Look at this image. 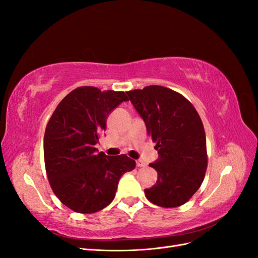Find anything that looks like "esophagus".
Listing matches in <instances>:
<instances>
[{
    "instance_id": "obj_1",
    "label": "esophagus",
    "mask_w": 258,
    "mask_h": 258,
    "mask_svg": "<svg viewBox=\"0 0 258 258\" xmlns=\"http://www.w3.org/2000/svg\"><path fill=\"white\" fill-rule=\"evenodd\" d=\"M145 166H146V163H145L143 160H141V159L137 160V167L141 168V167H145Z\"/></svg>"
}]
</instances>
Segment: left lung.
Masks as SVG:
<instances>
[{
    "instance_id": "1",
    "label": "left lung",
    "mask_w": 258,
    "mask_h": 258,
    "mask_svg": "<svg viewBox=\"0 0 258 258\" xmlns=\"http://www.w3.org/2000/svg\"><path fill=\"white\" fill-rule=\"evenodd\" d=\"M142 117L159 157L150 166L158 173L156 184L144 189L152 204L176 208L201 186L208 166L206 134L196 108L172 89L147 86L127 91Z\"/></svg>"
}]
</instances>
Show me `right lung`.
<instances>
[{
  "label": "right lung",
  "mask_w": 258,
  "mask_h": 258,
  "mask_svg": "<svg viewBox=\"0 0 258 258\" xmlns=\"http://www.w3.org/2000/svg\"><path fill=\"white\" fill-rule=\"evenodd\" d=\"M123 91L91 86L69 93L52 113L44 136V160L51 189L74 212L90 214L113 201L121 175L136 168L124 154L106 156L95 145Z\"/></svg>",
  "instance_id": "add662e5"
}]
</instances>
